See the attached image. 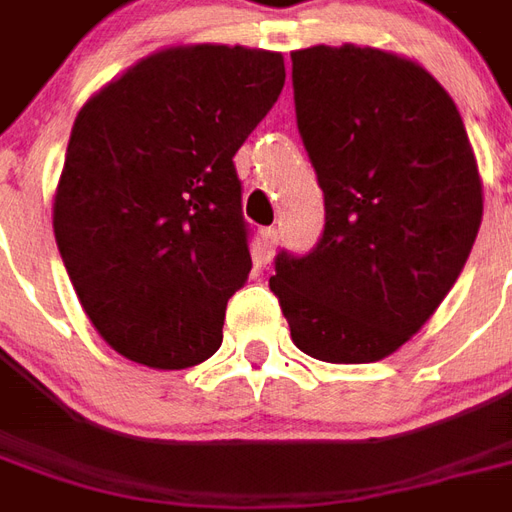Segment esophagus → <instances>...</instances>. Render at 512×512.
<instances>
[{
    "label": "esophagus",
    "instance_id": "esophagus-1",
    "mask_svg": "<svg viewBox=\"0 0 512 512\" xmlns=\"http://www.w3.org/2000/svg\"><path fill=\"white\" fill-rule=\"evenodd\" d=\"M277 230L274 227H266V230H260V249H257V260L260 263H268L271 255H274V249H277Z\"/></svg>",
    "mask_w": 512,
    "mask_h": 512
}]
</instances>
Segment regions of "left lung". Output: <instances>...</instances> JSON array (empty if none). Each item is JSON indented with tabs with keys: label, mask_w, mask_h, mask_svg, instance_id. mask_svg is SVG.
Wrapping results in <instances>:
<instances>
[{
	"label": "left lung",
	"mask_w": 512,
	"mask_h": 512,
	"mask_svg": "<svg viewBox=\"0 0 512 512\" xmlns=\"http://www.w3.org/2000/svg\"><path fill=\"white\" fill-rule=\"evenodd\" d=\"M290 60L326 227L310 255H277L268 285L299 351L367 365L450 293L483 222V180L458 106L419 62L354 43Z\"/></svg>",
	"instance_id": "left-lung-1"
}]
</instances>
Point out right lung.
Here are the masks:
<instances>
[{
    "mask_svg": "<svg viewBox=\"0 0 512 512\" xmlns=\"http://www.w3.org/2000/svg\"><path fill=\"white\" fill-rule=\"evenodd\" d=\"M285 84L279 51H153L82 106L54 191V238L106 345L183 370L222 345L252 271L233 156Z\"/></svg>",
    "mask_w": 512,
    "mask_h": 512,
    "instance_id": "obj_1",
    "label": "right lung"
}]
</instances>
